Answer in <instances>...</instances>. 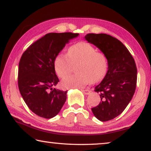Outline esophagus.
I'll return each instance as SVG.
<instances>
[{
    "label": "esophagus",
    "mask_w": 151,
    "mask_h": 151,
    "mask_svg": "<svg viewBox=\"0 0 151 151\" xmlns=\"http://www.w3.org/2000/svg\"><path fill=\"white\" fill-rule=\"evenodd\" d=\"M82 92L84 93L85 95H88L91 93V90L89 89H86V90H81Z\"/></svg>",
    "instance_id": "esophagus-1"
}]
</instances>
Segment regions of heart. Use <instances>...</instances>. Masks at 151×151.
I'll use <instances>...</instances> for the list:
<instances>
[{
  "instance_id": "b5f03b06",
  "label": "heart",
  "mask_w": 151,
  "mask_h": 151,
  "mask_svg": "<svg viewBox=\"0 0 151 151\" xmlns=\"http://www.w3.org/2000/svg\"><path fill=\"white\" fill-rule=\"evenodd\" d=\"M77 63L78 73L67 76L71 73L73 66ZM55 70L60 78H64L62 85L67 88H82L91 82L101 80L108 71L109 61L106 55L98 52L96 47L86 42L72 45L67 55L60 54L55 58Z\"/></svg>"
}]
</instances>
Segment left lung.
I'll return each instance as SVG.
<instances>
[{"instance_id":"8db88e82","label":"left lung","mask_w":151,"mask_h":151,"mask_svg":"<svg viewBox=\"0 0 151 151\" xmlns=\"http://www.w3.org/2000/svg\"><path fill=\"white\" fill-rule=\"evenodd\" d=\"M106 55L108 71L95 87L101 102L91 109L95 117L106 122L120 115L133 98L137 83V67L133 56L119 40L106 34H88L84 36Z\"/></svg>"}]
</instances>
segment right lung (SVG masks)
Instances as JSON below:
<instances>
[{"label":"right lung","instance_id":"1","mask_svg":"<svg viewBox=\"0 0 151 151\" xmlns=\"http://www.w3.org/2000/svg\"><path fill=\"white\" fill-rule=\"evenodd\" d=\"M79 34L49 33L28 47L18 65V83L24 102L32 112L46 119L60 111L67 91L54 88L59 82L54 62L70 40Z\"/></svg>","mask_w":151,"mask_h":151}]
</instances>
